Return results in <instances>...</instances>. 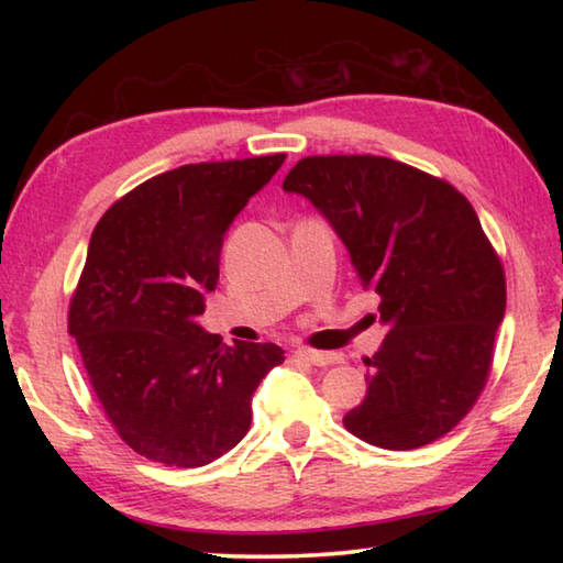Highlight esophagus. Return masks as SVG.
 <instances>
[{"label": "esophagus", "instance_id": "1", "mask_svg": "<svg viewBox=\"0 0 563 563\" xmlns=\"http://www.w3.org/2000/svg\"><path fill=\"white\" fill-rule=\"evenodd\" d=\"M292 355L300 362H308V365H316V367H325V365H332V362L340 360L335 352H318V350H308V347H298Z\"/></svg>", "mask_w": 563, "mask_h": 563}]
</instances>
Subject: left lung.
<instances>
[{
	"label": "left lung",
	"instance_id": "8db88e82",
	"mask_svg": "<svg viewBox=\"0 0 563 563\" xmlns=\"http://www.w3.org/2000/svg\"><path fill=\"white\" fill-rule=\"evenodd\" d=\"M283 190L316 206L379 295L383 345L365 399L342 417L383 450L440 440L487 383L507 308L504 268L472 203L446 180L383 156H310Z\"/></svg>",
	"mask_w": 563,
	"mask_h": 563
}]
</instances>
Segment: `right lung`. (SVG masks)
Returning a JSON list of instances; mask_svg holds the SVG:
<instances>
[{"label": "right lung", "mask_w": 563, "mask_h": 563, "mask_svg": "<svg viewBox=\"0 0 563 563\" xmlns=\"http://www.w3.org/2000/svg\"><path fill=\"white\" fill-rule=\"evenodd\" d=\"M285 154L188 164L148 178L93 228L69 335L121 440L151 462L203 466L243 440L253 393L285 360L196 318L216 290L228 228Z\"/></svg>", "instance_id": "1"}]
</instances>
